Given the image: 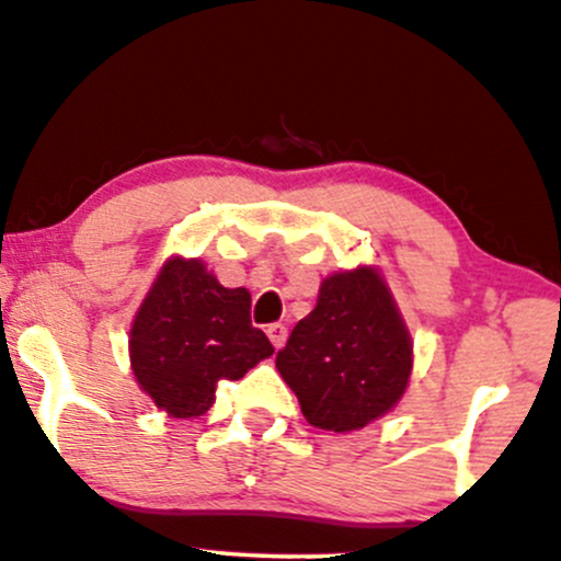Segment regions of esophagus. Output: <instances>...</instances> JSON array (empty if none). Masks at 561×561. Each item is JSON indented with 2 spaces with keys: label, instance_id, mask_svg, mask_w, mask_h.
Masks as SVG:
<instances>
[{
  "label": "esophagus",
  "instance_id": "1",
  "mask_svg": "<svg viewBox=\"0 0 561 561\" xmlns=\"http://www.w3.org/2000/svg\"><path fill=\"white\" fill-rule=\"evenodd\" d=\"M266 333H268V339H272V344L276 346V350H279V346H285V342H287V325L285 323H272L266 329Z\"/></svg>",
  "mask_w": 561,
  "mask_h": 561
}]
</instances>
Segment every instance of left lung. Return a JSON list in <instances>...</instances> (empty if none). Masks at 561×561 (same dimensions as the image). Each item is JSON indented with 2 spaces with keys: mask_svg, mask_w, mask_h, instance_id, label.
Listing matches in <instances>:
<instances>
[{
  "mask_svg": "<svg viewBox=\"0 0 561 561\" xmlns=\"http://www.w3.org/2000/svg\"><path fill=\"white\" fill-rule=\"evenodd\" d=\"M414 344L386 276L375 266L325 276L316 308L276 354L302 416L325 432H354L399 407Z\"/></svg>",
  "mask_w": 561,
  "mask_h": 561,
  "instance_id": "8db88e82",
  "label": "left lung"
}]
</instances>
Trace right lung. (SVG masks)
<instances>
[{"mask_svg": "<svg viewBox=\"0 0 561 561\" xmlns=\"http://www.w3.org/2000/svg\"><path fill=\"white\" fill-rule=\"evenodd\" d=\"M251 325V293L222 287L202 259L170 256L129 331L137 386L173 420L207 414L219 380H238L272 357Z\"/></svg>", "mask_w": 561, "mask_h": 561, "instance_id": "add662e5", "label": "right lung"}]
</instances>
